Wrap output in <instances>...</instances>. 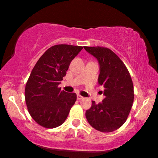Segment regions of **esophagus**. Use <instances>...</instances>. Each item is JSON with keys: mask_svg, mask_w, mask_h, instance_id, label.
I'll return each instance as SVG.
<instances>
[{"mask_svg": "<svg viewBox=\"0 0 158 158\" xmlns=\"http://www.w3.org/2000/svg\"><path fill=\"white\" fill-rule=\"evenodd\" d=\"M83 99V97H81V95H79V94H78L77 95V99L78 100H81V99Z\"/></svg>", "mask_w": 158, "mask_h": 158, "instance_id": "esophagus-1", "label": "esophagus"}]
</instances>
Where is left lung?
Instances as JSON below:
<instances>
[{
    "instance_id": "left-lung-1",
    "label": "left lung",
    "mask_w": 158,
    "mask_h": 158,
    "mask_svg": "<svg viewBox=\"0 0 158 158\" xmlns=\"http://www.w3.org/2000/svg\"><path fill=\"white\" fill-rule=\"evenodd\" d=\"M97 58L99 64L98 82L104 87L106 98L96 104L92 101L85 112L89 124L96 130L111 132L124 124L134 102V85L131 76L123 61L110 49L102 47H84Z\"/></svg>"
}]
</instances>
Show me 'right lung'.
I'll use <instances>...</instances> for the list:
<instances>
[{"label": "right lung", "instance_id": "obj_1", "mask_svg": "<svg viewBox=\"0 0 158 158\" xmlns=\"http://www.w3.org/2000/svg\"><path fill=\"white\" fill-rule=\"evenodd\" d=\"M83 47L54 45L40 57L25 87V101L32 118L46 128L61 126L77 101V94L59 88L69 65Z\"/></svg>", "mask_w": 158, "mask_h": 158}]
</instances>
